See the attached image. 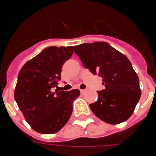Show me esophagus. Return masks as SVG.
I'll use <instances>...</instances> for the list:
<instances>
[{
  "label": "esophagus",
  "instance_id": "obj_1",
  "mask_svg": "<svg viewBox=\"0 0 156 156\" xmlns=\"http://www.w3.org/2000/svg\"><path fill=\"white\" fill-rule=\"evenodd\" d=\"M85 92H86V90H84V89H83V90H80V93L82 94H83Z\"/></svg>",
  "mask_w": 156,
  "mask_h": 156
}]
</instances>
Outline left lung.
<instances>
[{
  "label": "left lung",
  "mask_w": 156,
  "mask_h": 156,
  "mask_svg": "<svg viewBox=\"0 0 156 156\" xmlns=\"http://www.w3.org/2000/svg\"><path fill=\"white\" fill-rule=\"evenodd\" d=\"M85 68L102 78L104 90L90 105L98 118L110 124L124 122L133 114L141 92L139 78L129 59L106 42L85 43L74 47Z\"/></svg>",
  "instance_id": "left-lung-1"
}]
</instances>
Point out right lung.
<instances>
[{
  "instance_id": "add662e5",
  "label": "right lung",
  "mask_w": 156,
  "mask_h": 156,
  "mask_svg": "<svg viewBox=\"0 0 156 156\" xmlns=\"http://www.w3.org/2000/svg\"><path fill=\"white\" fill-rule=\"evenodd\" d=\"M73 47L51 46L27 62L19 71L14 98L25 119L38 133H54L68 122L78 89L52 92Z\"/></svg>"
}]
</instances>
